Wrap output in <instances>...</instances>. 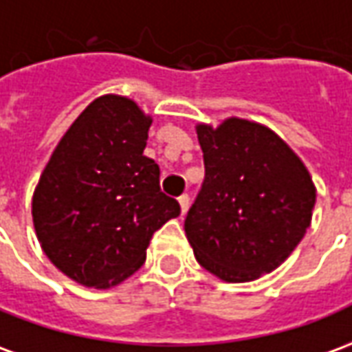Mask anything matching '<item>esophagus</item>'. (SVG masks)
<instances>
[{
	"instance_id": "1",
	"label": "esophagus",
	"mask_w": 352,
	"mask_h": 352,
	"mask_svg": "<svg viewBox=\"0 0 352 352\" xmlns=\"http://www.w3.org/2000/svg\"><path fill=\"white\" fill-rule=\"evenodd\" d=\"M178 203H180L182 214H186V212H188V208H190V197L184 193V195H180V197H178Z\"/></svg>"
}]
</instances>
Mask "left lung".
Masks as SVG:
<instances>
[{"label":"left lung","mask_w":352,"mask_h":352,"mask_svg":"<svg viewBox=\"0 0 352 352\" xmlns=\"http://www.w3.org/2000/svg\"><path fill=\"white\" fill-rule=\"evenodd\" d=\"M205 180L186 217L197 263L222 282L258 280L299 245L316 188L307 166L268 126L230 116L197 124Z\"/></svg>","instance_id":"1"}]
</instances>
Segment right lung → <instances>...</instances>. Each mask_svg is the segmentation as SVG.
I'll return each mask as SVG.
<instances>
[{"instance_id": "right-lung-1", "label": "right lung", "mask_w": 352, "mask_h": 352, "mask_svg": "<svg viewBox=\"0 0 352 352\" xmlns=\"http://www.w3.org/2000/svg\"><path fill=\"white\" fill-rule=\"evenodd\" d=\"M153 118L115 94L94 99L45 164L32 220L43 253L86 287H115L145 263L153 234L180 214L145 157Z\"/></svg>"}]
</instances>
